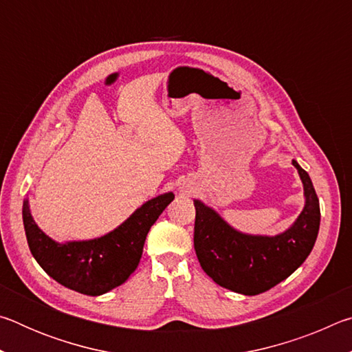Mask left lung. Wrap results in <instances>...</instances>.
<instances>
[{"label":"left lung","mask_w":352,"mask_h":352,"mask_svg":"<svg viewBox=\"0 0 352 352\" xmlns=\"http://www.w3.org/2000/svg\"><path fill=\"white\" fill-rule=\"evenodd\" d=\"M305 188V208L292 226L276 236L247 234L194 200V248L212 281L242 295H259L290 276L311 254L320 230V204L311 177L292 162Z\"/></svg>","instance_id":"1"}]
</instances>
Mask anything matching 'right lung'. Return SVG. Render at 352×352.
I'll use <instances>...</instances> for the list:
<instances>
[{
  "instance_id": "1",
  "label": "right lung",
  "mask_w": 352,
  "mask_h": 352,
  "mask_svg": "<svg viewBox=\"0 0 352 352\" xmlns=\"http://www.w3.org/2000/svg\"><path fill=\"white\" fill-rule=\"evenodd\" d=\"M175 195L147 200L132 216L96 239L56 242L38 228L29 200L23 201V223L35 261L52 279L83 295L99 296L124 284L140 264L151 226Z\"/></svg>"
}]
</instances>
